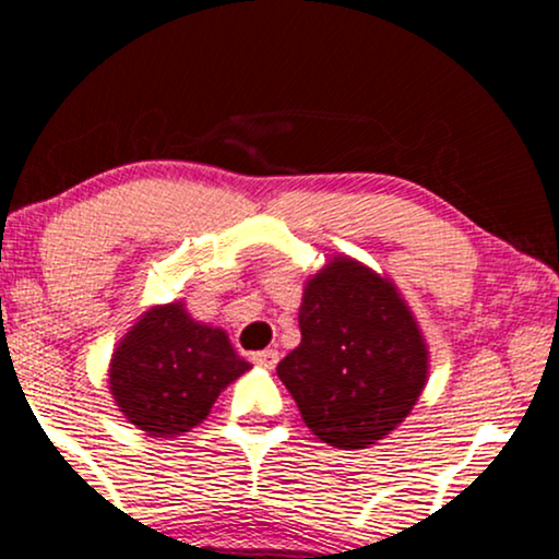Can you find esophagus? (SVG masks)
Listing matches in <instances>:
<instances>
[{
  "instance_id": "obj_1",
  "label": "esophagus",
  "mask_w": 559,
  "mask_h": 559,
  "mask_svg": "<svg viewBox=\"0 0 559 559\" xmlns=\"http://www.w3.org/2000/svg\"><path fill=\"white\" fill-rule=\"evenodd\" d=\"M278 360H281L278 349H262V352H254V355H252V362L262 365V368H275Z\"/></svg>"
}]
</instances>
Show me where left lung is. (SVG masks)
<instances>
[{
    "mask_svg": "<svg viewBox=\"0 0 559 559\" xmlns=\"http://www.w3.org/2000/svg\"><path fill=\"white\" fill-rule=\"evenodd\" d=\"M299 331L278 378L307 428L336 449L386 439L428 381L426 338L396 286L362 262L333 258L307 281Z\"/></svg>",
    "mask_w": 559,
    "mask_h": 559,
    "instance_id": "obj_1",
    "label": "left lung"
}]
</instances>
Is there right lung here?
I'll use <instances>...</instances> for the list:
<instances>
[{
  "label": "right lung",
  "mask_w": 559,
  "mask_h": 559,
  "mask_svg": "<svg viewBox=\"0 0 559 559\" xmlns=\"http://www.w3.org/2000/svg\"><path fill=\"white\" fill-rule=\"evenodd\" d=\"M252 368L226 331L197 323L181 301L146 310L110 360L112 400L146 436L173 439L210 415L221 391Z\"/></svg>",
  "instance_id": "add662e5"
}]
</instances>
